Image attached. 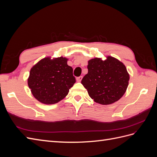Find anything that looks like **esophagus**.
Returning a JSON list of instances; mask_svg holds the SVG:
<instances>
[{
  "mask_svg": "<svg viewBox=\"0 0 157 157\" xmlns=\"http://www.w3.org/2000/svg\"><path fill=\"white\" fill-rule=\"evenodd\" d=\"M82 79V76H80V77L77 78V82H80V81H81Z\"/></svg>",
  "mask_w": 157,
  "mask_h": 157,
  "instance_id": "1",
  "label": "esophagus"
}]
</instances>
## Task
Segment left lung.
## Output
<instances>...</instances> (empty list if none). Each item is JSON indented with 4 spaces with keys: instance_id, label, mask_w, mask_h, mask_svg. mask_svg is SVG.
<instances>
[{
    "instance_id": "left-lung-1",
    "label": "left lung",
    "mask_w": 157,
    "mask_h": 157,
    "mask_svg": "<svg viewBox=\"0 0 157 157\" xmlns=\"http://www.w3.org/2000/svg\"><path fill=\"white\" fill-rule=\"evenodd\" d=\"M88 70L81 83L94 101L109 105L124 94L130 76L120 61L111 56L105 61L94 58L88 61Z\"/></svg>"
}]
</instances>
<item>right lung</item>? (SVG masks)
<instances>
[{
  "mask_svg": "<svg viewBox=\"0 0 157 157\" xmlns=\"http://www.w3.org/2000/svg\"><path fill=\"white\" fill-rule=\"evenodd\" d=\"M67 59L60 57L40 60L30 71L28 85L34 97L44 104H54L63 99L76 82L73 68Z\"/></svg>",
  "mask_w": 157,
  "mask_h": 157,
  "instance_id": "obj_1",
  "label": "right lung"
}]
</instances>
